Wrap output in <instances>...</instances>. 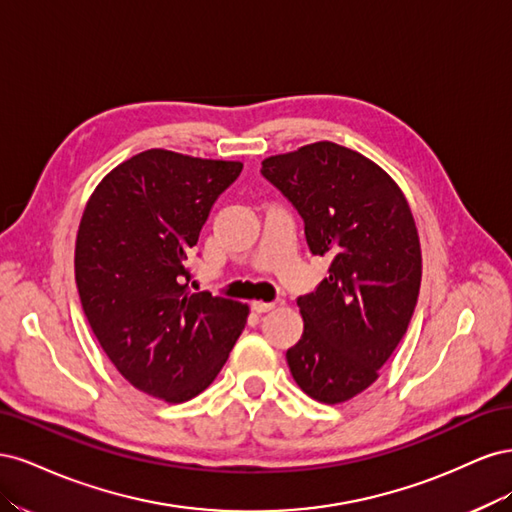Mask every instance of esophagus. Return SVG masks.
<instances>
[{"mask_svg":"<svg viewBox=\"0 0 512 512\" xmlns=\"http://www.w3.org/2000/svg\"><path fill=\"white\" fill-rule=\"evenodd\" d=\"M280 303L282 301H254L252 309H254V312H258V314H267V312H271V309H275Z\"/></svg>","mask_w":512,"mask_h":512,"instance_id":"esophagus-1","label":"esophagus"}]
</instances>
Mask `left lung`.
<instances>
[{
	"instance_id": "left-lung-1",
	"label": "left lung",
	"mask_w": 512,
	"mask_h": 512,
	"mask_svg": "<svg viewBox=\"0 0 512 512\" xmlns=\"http://www.w3.org/2000/svg\"><path fill=\"white\" fill-rule=\"evenodd\" d=\"M305 224L329 277L297 305L303 335L288 348L290 374L322 404H342L376 382L412 320L421 243L406 196L361 153L329 141L262 162Z\"/></svg>"
}]
</instances>
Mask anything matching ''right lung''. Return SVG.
Here are the masks:
<instances>
[{
  "mask_svg": "<svg viewBox=\"0 0 512 512\" xmlns=\"http://www.w3.org/2000/svg\"><path fill=\"white\" fill-rule=\"evenodd\" d=\"M241 162L149 149L108 173L83 211L76 288L91 331L138 391L181 404L220 374L247 305L192 292L188 260Z\"/></svg>",
  "mask_w": 512,
  "mask_h": 512,
  "instance_id": "right-lung-1",
  "label": "right lung"
}]
</instances>
